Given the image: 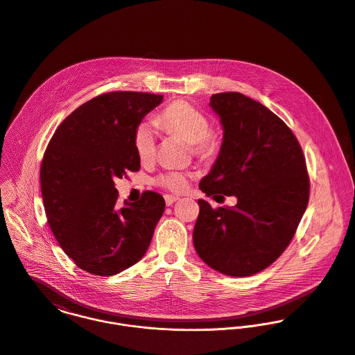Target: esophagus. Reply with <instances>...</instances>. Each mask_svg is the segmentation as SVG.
I'll return each instance as SVG.
<instances>
[{
  "label": "esophagus",
  "mask_w": 355,
  "mask_h": 355,
  "mask_svg": "<svg viewBox=\"0 0 355 355\" xmlns=\"http://www.w3.org/2000/svg\"><path fill=\"white\" fill-rule=\"evenodd\" d=\"M177 200H180V197L173 196V195H166V196H164V201H166V205H167V207L173 205Z\"/></svg>",
  "instance_id": "obj_1"
}]
</instances>
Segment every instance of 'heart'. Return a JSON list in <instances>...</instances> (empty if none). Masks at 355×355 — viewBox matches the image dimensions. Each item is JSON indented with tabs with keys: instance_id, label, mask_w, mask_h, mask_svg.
I'll return each mask as SVG.
<instances>
[{
	"instance_id": "heart-1",
	"label": "heart",
	"mask_w": 355,
	"mask_h": 355,
	"mask_svg": "<svg viewBox=\"0 0 355 355\" xmlns=\"http://www.w3.org/2000/svg\"><path fill=\"white\" fill-rule=\"evenodd\" d=\"M155 125L166 133L188 141L197 158L212 160L220 153L222 137L219 132L209 126V119L202 110L185 101H175L167 105L157 116ZM133 146L141 163H148L154 159L157 137L150 123L141 122L137 125ZM189 177L184 171H167L157 177L155 184L170 192H181L187 188Z\"/></svg>"
}]
</instances>
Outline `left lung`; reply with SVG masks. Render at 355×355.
Wrapping results in <instances>:
<instances>
[{
    "instance_id": "1",
    "label": "left lung",
    "mask_w": 355,
    "mask_h": 355,
    "mask_svg": "<svg viewBox=\"0 0 355 355\" xmlns=\"http://www.w3.org/2000/svg\"><path fill=\"white\" fill-rule=\"evenodd\" d=\"M223 143L198 188L207 196H236L232 208L198 200L193 243L220 274L250 276L284 252L309 201V175L291 129L261 103L239 92L211 96Z\"/></svg>"
}]
</instances>
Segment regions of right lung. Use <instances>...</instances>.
I'll return each instance as SVG.
<instances>
[{
  "label": "right lung",
  "instance_id": "add662e5",
  "mask_svg": "<svg viewBox=\"0 0 355 355\" xmlns=\"http://www.w3.org/2000/svg\"><path fill=\"white\" fill-rule=\"evenodd\" d=\"M163 96L102 94L78 107L53 135L40 166L49 226L75 264L98 276L116 275L147 252L164 211V198L147 191L117 204L114 180L139 171L133 136Z\"/></svg>",
  "mask_w": 355,
  "mask_h": 355
}]
</instances>
